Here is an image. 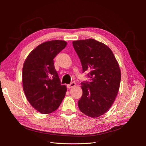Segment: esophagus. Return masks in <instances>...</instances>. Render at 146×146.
<instances>
[{
  "label": "esophagus",
  "mask_w": 146,
  "mask_h": 146,
  "mask_svg": "<svg viewBox=\"0 0 146 146\" xmlns=\"http://www.w3.org/2000/svg\"><path fill=\"white\" fill-rule=\"evenodd\" d=\"M75 86H76V83L71 82L70 84H69V85H68V88H71L74 87Z\"/></svg>",
  "instance_id": "obj_1"
}]
</instances>
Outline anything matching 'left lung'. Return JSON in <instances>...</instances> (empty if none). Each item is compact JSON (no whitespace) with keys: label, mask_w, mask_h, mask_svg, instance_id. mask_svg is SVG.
<instances>
[{"label":"left lung","mask_w":146,"mask_h":146,"mask_svg":"<svg viewBox=\"0 0 146 146\" xmlns=\"http://www.w3.org/2000/svg\"><path fill=\"white\" fill-rule=\"evenodd\" d=\"M73 47L89 82H82L83 94L78 102L80 111L91 117L103 115L115 100L121 73L111 50L105 44L87 39L74 41Z\"/></svg>","instance_id":"left-lung-1"}]
</instances>
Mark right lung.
<instances>
[{"label": "right lung", "instance_id": "add662e5", "mask_svg": "<svg viewBox=\"0 0 146 146\" xmlns=\"http://www.w3.org/2000/svg\"><path fill=\"white\" fill-rule=\"evenodd\" d=\"M67 42L52 40L43 42L30 53L23 68V85L26 98L38 112L49 114L59 107L67 88L61 85L54 58Z\"/></svg>", "mask_w": 146, "mask_h": 146}]
</instances>
